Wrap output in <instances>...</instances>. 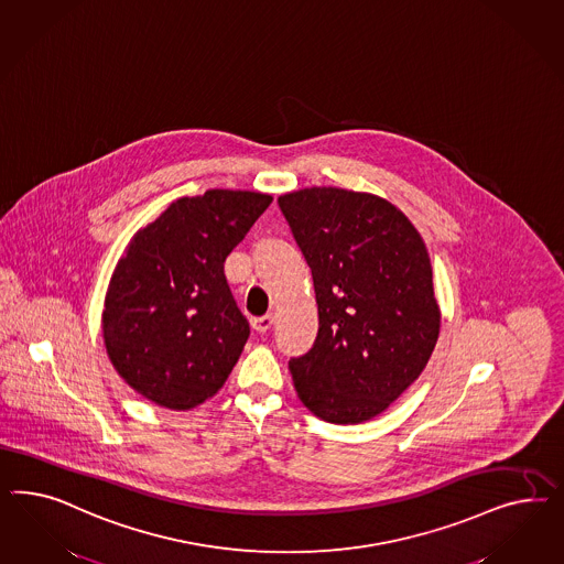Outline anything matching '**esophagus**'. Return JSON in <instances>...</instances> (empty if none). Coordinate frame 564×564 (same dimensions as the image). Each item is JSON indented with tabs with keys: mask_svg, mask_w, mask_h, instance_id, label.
<instances>
[{
	"mask_svg": "<svg viewBox=\"0 0 564 564\" xmlns=\"http://www.w3.org/2000/svg\"><path fill=\"white\" fill-rule=\"evenodd\" d=\"M252 326H254V330H258V333L271 330L274 326L273 314H267V316H260V318H252Z\"/></svg>",
	"mask_w": 564,
	"mask_h": 564,
	"instance_id": "obj_1",
	"label": "esophagus"
}]
</instances>
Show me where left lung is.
Listing matches in <instances>:
<instances>
[{"instance_id":"1","label":"left lung","mask_w":564,"mask_h":564,"mask_svg":"<svg viewBox=\"0 0 564 564\" xmlns=\"http://www.w3.org/2000/svg\"><path fill=\"white\" fill-rule=\"evenodd\" d=\"M314 279L318 335L291 359L293 387L316 417L361 424L424 372L441 333L426 243L389 200L354 189L279 196Z\"/></svg>"}]
</instances>
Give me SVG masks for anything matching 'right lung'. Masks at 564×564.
Here are the masks:
<instances>
[{
	"label": "right lung",
	"instance_id": "obj_1",
	"mask_svg": "<svg viewBox=\"0 0 564 564\" xmlns=\"http://www.w3.org/2000/svg\"><path fill=\"white\" fill-rule=\"evenodd\" d=\"M271 194L206 189L138 229L105 293L102 343L116 372L165 410L219 393L250 337L223 273L225 258Z\"/></svg>",
	"mask_w": 564,
	"mask_h": 564
}]
</instances>
